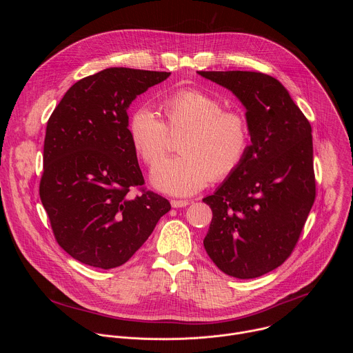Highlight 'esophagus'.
<instances>
[{"label":"esophagus","mask_w":353,"mask_h":353,"mask_svg":"<svg viewBox=\"0 0 353 353\" xmlns=\"http://www.w3.org/2000/svg\"><path fill=\"white\" fill-rule=\"evenodd\" d=\"M191 201L188 199H172V207L173 208H184L187 205H190Z\"/></svg>","instance_id":"obj_1"}]
</instances>
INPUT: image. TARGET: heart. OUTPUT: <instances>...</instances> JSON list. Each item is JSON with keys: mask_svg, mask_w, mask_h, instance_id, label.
Masks as SVG:
<instances>
[{"mask_svg": "<svg viewBox=\"0 0 353 353\" xmlns=\"http://www.w3.org/2000/svg\"><path fill=\"white\" fill-rule=\"evenodd\" d=\"M223 102L204 90L183 88L162 97L163 121L148 108L132 112L128 137L148 166H155L168 148V132L183 131L181 155L154 170L157 188L174 195H190L212 181L229 179L244 162L251 145V124L245 113L223 109Z\"/></svg>", "mask_w": 353, "mask_h": 353, "instance_id": "heart-1", "label": "heart"}]
</instances>
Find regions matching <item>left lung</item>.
<instances>
[{
	"label": "left lung",
	"mask_w": 353,
	"mask_h": 353,
	"mask_svg": "<svg viewBox=\"0 0 353 353\" xmlns=\"http://www.w3.org/2000/svg\"><path fill=\"white\" fill-rule=\"evenodd\" d=\"M247 109L251 145L241 166L203 201L212 210L204 247L233 278L261 276L289 256L316 199L312 125L283 85L253 71H198Z\"/></svg>",
	"instance_id": "obj_1"
}]
</instances>
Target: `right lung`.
Segmentation results:
<instances>
[{"label":"right lung","instance_id":"obj_1","mask_svg":"<svg viewBox=\"0 0 353 353\" xmlns=\"http://www.w3.org/2000/svg\"><path fill=\"white\" fill-rule=\"evenodd\" d=\"M169 75L106 68L74 83L47 121L39 194L57 243L82 264L123 265L172 208L143 187L127 114Z\"/></svg>","mask_w":353,"mask_h":353}]
</instances>
